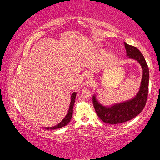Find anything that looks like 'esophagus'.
<instances>
[{"label":"esophagus","mask_w":160,"mask_h":160,"mask_svg":"<svg viewBox=\"0 0 160 160\" xmlns=\"http://www.w3.org/2000/svg\"><path fill=\"white\" fill-rule=\"evenodd\" d=\"M87 77H88V78H89V79H92V74L91 73V72H88V75H87Z\"/></svg>","instance_id":"1"}]
</instances>
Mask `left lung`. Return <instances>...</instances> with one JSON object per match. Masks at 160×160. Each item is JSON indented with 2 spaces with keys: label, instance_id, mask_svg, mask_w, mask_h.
<instances>
[{
  "label": "left lung",
  "instance_id": "left-lung-1",
  "mask_svg": "<svg viewBox=\"0 0 160 160\" xmlns=\"http://www.w3.org/2000/svg\"><path fill=\"white\" fill-rule=\"evenodd\" d=\"M127 56L139 62L142 68V78L138 93L134 98L108 107L102 105L93 95L92 102L97 116L104 123L117 124L131 120L142 112L145 106L148 95L149 68L141 52L133 46L124 43Z\"/></svg>",
  "mask_w": 160,
  "mask_h": 160
}]
</instances>
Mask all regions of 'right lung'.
I'll list each match as a JSON object with an SVG mask.
<instances>
[{"instance_id":"add662e5","label":"right lung","mask_w":160,"mask_h":160,"mask_svg":"<svg viewBox=\"0 0 160 160\" xmlns=\"http://www.w3.org/2000/svg\"><path fill=\"white\" fill-rule=\"evenodd\" d=\"M76 92H74L71 95V102L70 103V107H69V109L67 115L66 116L63 120H62L60 123L55 126L53 127H45L44 128L47 129V130H54V129H57V128H60L63 127L65 126H66L68 123L70 122V119L72 118V109H73V106H74V103H75V97H76Z\"/></svg>"}]
</instances>
